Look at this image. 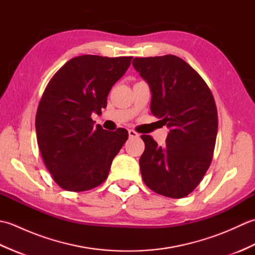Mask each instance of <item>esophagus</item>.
<instances>
[{"instance_id": "esophagus-1", "label": "esophagus", "mask_w": 255, "mask_h": 255, "mask_svg": "<svg viewBox=\"0 0 255 255\" xmlns=\"http://www.w3.org/2000/svg\"><path fill=\"white\" fill-rule=\"evenodd\" d=\"M128 133H129V137H130V138H138L139 137V133L136 132L134 130H132V129H129Z\"/></svg>"}]
</instances>
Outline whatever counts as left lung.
I'll use <instances>...</instances> for the list:
<instances>
[{
    "instance_id": "1",
    "label": "left lung",
    "mask_w": 255,
    "mask_h": 255,
    "mask_svg": "<svg viewBox=\"0 0 255 255\" xmlns=\"http://www.w3.org/2000/svg\"><path fill=\"white\" fill-rule=\"evenodd\" d=\"M132 66L150 86L151 112L171 129L164 147L149 134L141 136L142 180L155 193L183 198L197 187L213 160L218 131L213 93L176 56L134 58Z\"/></svg>"
}]
</instances>
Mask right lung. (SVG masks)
I'll use <instances>...</instances> for the list:
<instances>
[{
    "mask_svg": "<svg viewBox=\"0 0 255 255\" xmlns=\"http://www.w3.org/2000/svg\"><path fill=\"white\" fill-rule=\"evenodd\" d=\"M132 57L84 55L58 70L39 101L36 134L42 160L53 181L69 192L101 185L128 131L94 126L91 115L107 105L112 86L130 66Z\"/></svg>",
    "mask_w": 255,
    "mask_h": 255,
    "instance_id": "1",
    "label": "right lung"
}]
</instances>
